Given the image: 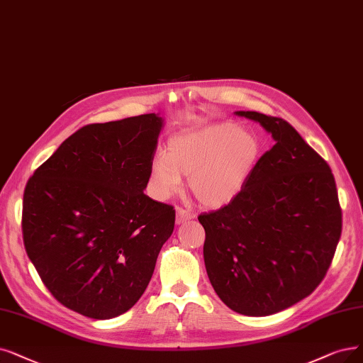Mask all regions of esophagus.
I'll use <instances>...</instances> for the list:
<instances>
[{
    "mask_svg": "<svg viewBox=\"0 0 363 363\" xmlns=\"http://www.w3.org/2000/svg\"><path fill=\"white\" fill-rule=\"evenodd\" d=\"M192 213L191 211H187V210H184V208H177L176 210V223L177 225H182V223H184V222H187V220H191L192 219Z\"/></svg>",
    "mask_w": 363,
    "mask_h": 363,
    "instance_id": "1",
    "label": "esophagus"
}]
</instances>
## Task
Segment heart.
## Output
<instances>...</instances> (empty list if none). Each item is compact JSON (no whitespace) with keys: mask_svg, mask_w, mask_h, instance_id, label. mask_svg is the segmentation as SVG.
I'll use <instances>...</instances> for the list:
<instances>
[{"mask_svg":"<svg viewBox=\"0 0 363 363\" xmlns=\"http://www.w3.org/2000/svg\"><path fill=\"white\" fill-rule=\"evenodd\" d=\"M260 140L247 128L234 123L211 125L172 137L150 165V191L168 199L180 191L182 176L201 204L222 207L241 191L256 167Z\"/></svg>","mask_w":363,"mask_h":363,"instance_id":"obj_1","label":"heart"}]
</instances>
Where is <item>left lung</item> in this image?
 I'll list each match as a JSON object with an SVG mask.
<instances>
[{
  "label": "left lung",
  "instance_id": "1",
  "mask_svg": "<svg viewBox=\"0 0 363 363\" xmlns=\"http://www.w3.org/2000/svg\"><path fill=\"white\" fill-rule=\"evenodd\" d=\"M274 138L242 191L198 217L216 294L235 313L262 317L307 298L322 283L341 237L337 184L325 159L280 118L235 111Z\"/></svg>",
  "mask_w": 363,
  "mask_h": 363
}]
</instances>
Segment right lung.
Returning <instances> with one entry per match:
<instances>
[{
    "mask_svg": "<svg viewBox=\"0 0 363 363\" xmlns=\"http://www.w3.org/2000/svg\"><path fill=\"white\" fill-rule=\"evenodd\" d=\"M162 128L155 113L86 125L28 180L25 250L67 308L107 320L146 291L176 222L171 206L143 192Z\"/></svg>",
    "mask_w": 363,
    "mask_h": 363,
    "instance_id": "1",
    "label": "right lung"
}]
</instances>
